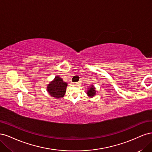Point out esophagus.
<instances>
[{
	"label": "esophagus",
	"instance_id": "1",
	"mask_svg": "<svg viewBox=\"0 0 152 152\" xmlns=\"http://www.w3.org/2000/svg\"><path fill=\"white\" fill-rule=\"evenodd\" d=\"M80 82H75L74 84H80Z\"/></svg>",
	"mask_w": 152,
	"mask_h": 152
}]
</instances>
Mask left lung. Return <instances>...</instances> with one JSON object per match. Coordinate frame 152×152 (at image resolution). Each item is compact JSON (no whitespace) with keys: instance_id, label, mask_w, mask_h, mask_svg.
Segmentation results:
<instances>
[{"instance_id":"8db88e82","label":"left lung","mask_w":152,"mask_h":152,"mask_svg":"<svg viewBox=\"0 0 152 152\" xmlns=\"http://www.w3.org/2000/svg\"><path fill=\"white\" fill-rule=\"evenodd\" d=\"M95 88L93 86H92L91 87H90V88L89 89V90L87 91V95H88L89 96H90V97H93V96H94L95 95Z\"/></svg>"}]
</instances>
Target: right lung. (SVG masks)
Masks as SVG:
<instances>
[{"label":"right lung","mask_w":152,"mask_h":152,"mask_svg":"<svg viewBox=\"0 0 152 152\" xmlns=\"http://www.w3.org/2000/svg\"><path fill=\"white\" fill-rule=\"evenodd\" d=\"M67 83L63 82L62 79L58 76L54 78L53 82L48 86V91L49 94L54 98H59L63 97L66 92Z\"/></svg>","instance_id":"right-lung-1"}]
</instances>
